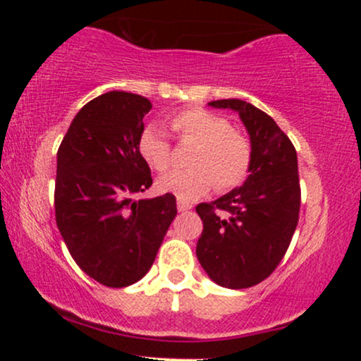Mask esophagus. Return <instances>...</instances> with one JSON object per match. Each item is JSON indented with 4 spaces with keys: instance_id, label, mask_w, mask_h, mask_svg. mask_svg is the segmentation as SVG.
<instances>
[{
    "instance_id": "obj_1",
    "label": "esophagus",
    "mask_w": 361,
    "mask_h": 361,
    "mask_svg": "<svg viewBox=\"0 0 361 361\" xmlns=\"http://www.w3.org/2000/svg\"><path fill=\"white\" fill-rule=\"evenodd\" d=\"M190 209H192V205H190L188 202L178 200V210H180V212H188Z\"/></svg>"
}]
</instances>
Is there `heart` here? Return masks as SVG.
<instances>
[{
  "mask_svg": "<svg viewBox=\"0 0 361 361\" xmlns=\"http://www.w3.org/2000/svg\"><path fill=\"white\" fill-rule=\"evenodd\" d=\"M169 126L185 142H193L192 168L178 169L157 180V190L180 200H195L217 186L221 192L244 183L251 171V140L227 118L205 109H186L169 118ZM139 154L156 171L171 166V146L159 128L147 126L139 135Z\"/></svg>",
  "mask_w": 361,
  "mask_h": 361,
  "instance_id": "1",
  "label": "heart"
}]
</instances>
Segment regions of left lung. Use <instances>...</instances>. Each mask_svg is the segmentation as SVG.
<instances>
[{
  "label": "left lung",
  "mask_w": 361,
  "mask_h": 361,
  "mask_svg": "<svg viewBox=\"0 0 361 361\" xmlns=\"http://www.w3.org/2000/svg\"><path fill=\"white\" fill-rule=\"evenodd\" d=\"M214 109L238 111L252 146L246 181L210 204H198L204 222L197 258L215 283L247 288L271 275L299 222L297 152L270 115L251 103L215 100Z\"/></svg>",
  "instance_id": "left-lung-1"
}]
</instances>
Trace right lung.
Here are the masks:
<instances>
[{
  "instance_id": "obj_1",
  "label": "right lung",
  "mask_w": 361,
  "mask_h": 361,
  "mask_svg": "<svg viewBox=\"0 0 361 361\" xmlns=\"http://www.w3.org/2000/svg\"><path fill=\"white\" fill-rule=\"evenodd\" d=\"M151 106L127 91L100 94L78 111L57 151V227L78 267L105 287L142 279L176 217L175 195L132 198L152 185L137 147Z\"/></svg>"
}]
</instances>
